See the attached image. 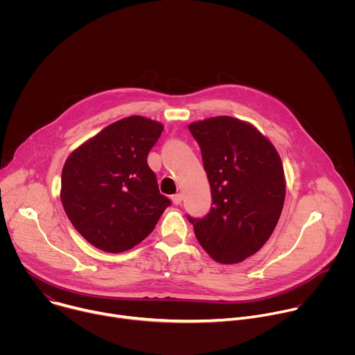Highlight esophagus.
<instances>
[{
	"label": "esophagus",
	"instance_id": "esophagus-1",
	"mask_svg": "<svg viewBox=\"0 0 355 355\" xmlns=\"http://www.w3.org/2000/svg\"><path fill=\"white\" fill-rule=\"evenodd\" d=\"M182 198H184V196H182V193H180V192L175 193V195H173L171 199H173V202H174V205H180L181 202H182Z\"/></svg>",
	"mask_w": 355,
	"mask_h": 355
}]
</instances>
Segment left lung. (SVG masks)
Returning a JSON list of instances; mask_svg holds the SVG:
<instances>
[{"label": "left lung", "mask_w": 355, "mask_h": 355, "mask_svg": "<svg viewBox=\"0 0 355 355\" xmlns=\"http://www.w3.org/2000/svg\"><path fill=\"white\" fill-rule=\"evenodd\" d=\"M209 180L212 208L191 218L195 236L220 264L241 263L267 243L281 216L285 175L272 143L232 116L191 123Z\"/></svg>", "instance_id": "1"}]
</instances>
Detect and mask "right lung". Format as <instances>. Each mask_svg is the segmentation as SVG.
I'll return each instance as SVG.
<instances>
[{
  "label": "right lung",
  "instance_id": "add662e5",
  "mask_svg": "<svg viewBox=\"0 0 355 355\" xmlns=\"http://www.w3.org/2000/svg\"><path fill=\"white\" fill-rule=\"evenodd\" d=\"M164 126L133 115L77 147L62 171L60 198L76 230L94 247L122 252L144 240L171 205L147 164Z\"/></svg>",
  "mask_w": 355,
  "mask_h": 355
}]
</instances>
